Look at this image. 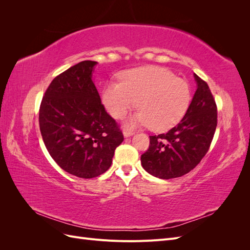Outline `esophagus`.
<instances>
[{
    "label": "esophagus",
    "mask_w": 250,
    "mask_h": 250,
    "mask_svg": "<svg viewBox=\"0 0 250 250\" xmlns=\"http://www.w3.org/2000/svg\"><path fill=\"white\" fill-rule=\"evenodd\" d=\"M123 135H124V138H129V137H131V135H133V131H131L129 129H124Z\"/></svg>",
    "instance_id": "obj_1"
}]
</instances>
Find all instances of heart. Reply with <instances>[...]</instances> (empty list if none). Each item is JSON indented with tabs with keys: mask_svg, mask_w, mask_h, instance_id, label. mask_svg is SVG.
Wrapping results in <instances>:
<instances>
[{
	"mask_svg": "<svg viewBox=\"0 0 250 250\" xmlns=\"http://www.w3.org/2000/svg\"><path fill=\"white\" fill-rule=\"evenodd\" d=\"M102 102L110 115L120 119L133 106L140 109L126 121L130 127L149 126L168 130L184 118L191 103L188 83L161 66H143L123 73L120 82H107Z\"/></svg>",
	"mask_w": 250,
	"mask_h": 250,
	"instance_id": "b5f03b06",
	"label": "heart"
}]
</instances>
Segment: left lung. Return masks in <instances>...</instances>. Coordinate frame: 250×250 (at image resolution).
Returning <instances> with one entry per match:
<instances>
[{"label": "left lung", "mask_w": 250, "mask_h": 250, "mask_svg": "<svg viewBox=\"0 0 250 250\" xmlns=\"http://www.w3.org/2000/svg\"><path fill=\"white\" fill-rule=\"evenodd\" d=\"M197 89L183 120L167 133L151 135L141 156L143 168L157 178L185 175L197 166L210 146L217 127V106L207 82L194 74Z\"/></svg>", "instance_id": "8db88e82"}]
</instances>
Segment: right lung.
I'll list each match as a JSON object with an SVG mask.
<instances>
[{"mask_svg":"<svg viewBox=\"0 0 250 250\" xmlns=\"http://www.w3.org/2000/svg\"><path fill=\"white\" fill-rule=\"evenodd\" d=\"M97 62L84 60L54 78L40 109L44 145L60 168L80 178L106 172L124 138L95 86Z\"/></svg>","mask_w":250,"mask_h":250,"instance_id":"1","label":"right lung"}]
</instances>
